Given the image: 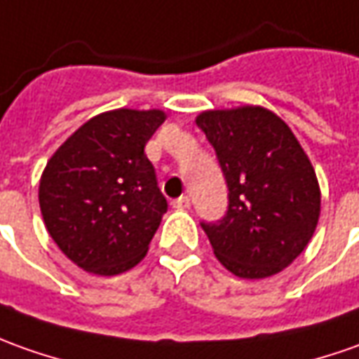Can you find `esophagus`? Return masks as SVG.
<instances>
[{
  "mask_svg": "<svg viewBox=\"0 0 359 359\" xmlns=\"http://www.w3.org/2000/svg\"><path fill=\"white\" fill-rule=\"evenodd\" d=\"M172 208H177V210H187V208H190V198L189 196H180V198L172 200Z\"/></svg>",
  "mask_w": 359,
  "mask_h": 359,
  "instance_id": "obj_1",
  "label": "esophagus"
}]
</instances>
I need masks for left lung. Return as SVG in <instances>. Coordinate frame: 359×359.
<instances>
[{
	"label": "left lung",
	"instance_id": "obj_1",
	"mask_svg": "<svg viewBox=\"0 0 359 359\" xmlns=\"http://www.w3.org/2000/svg\"><path fill=\"white\" fill-rule=\"evenodd\" d=\"M230 190L218 224H202L218 262L240 279L289 267L320 218V187L309 155L271 109L240 106L196 116Z\"/></svg>",
	"mask_w": 359,
	"mask_h": 359
}]
</instances>
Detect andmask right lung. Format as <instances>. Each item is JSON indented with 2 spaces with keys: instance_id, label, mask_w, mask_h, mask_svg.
I'll return each instance as SVG.
<instances>
[{
  "instance_id": "1",
  "label": "right lung",
  "mask_w": 359,
  "mask_h": 359,
  "mask_svg": "<svg viewBox=\"0 0 359 359\" xmlns=\"http://www.w3.org/2000/svg\"><path fill=\"white\" fill-rule=\"evenodd\" d=\"M163 109L97 114L53 153L39 182V206L58 250L80 269L119 275L147 255L167 212L145 145Z\"/></svg>"
}]
</instances>
